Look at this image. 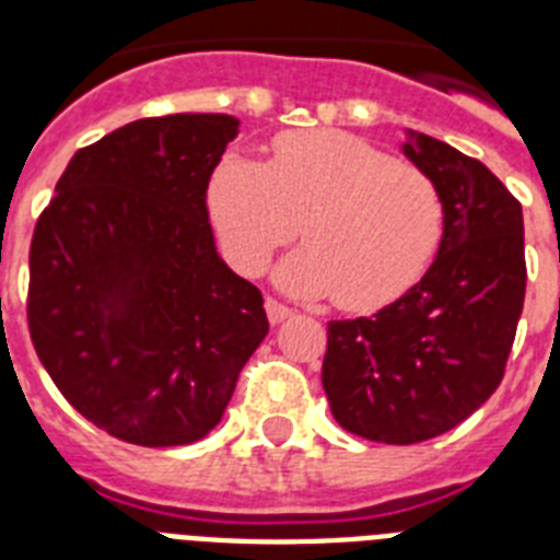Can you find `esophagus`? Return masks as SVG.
<instances>
[{
    "label": "esophagus",
    "instance_id": "obj_1",
    "mask_svg": "<svg viewBox=\"0 0 560 560\" xmlns=\"http://www.w3.org/2000/svg\"><path fill=\"white\" fill-rule=\"evenodd\" d=\"M264 307H267V316H270L272 325L284 323V319L290 316V307L281 305V302H276V299H267V302H264Z\"/></svg>",
    "mask_w": 560,
    "mask_h": 560
}]
</instances>
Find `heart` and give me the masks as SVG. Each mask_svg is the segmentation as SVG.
Listing matches in <instances>:
<instances>
[{"mask_svg":"<svg viewBox=\"0 0 560 560\" xmlns=\"http://www.w3.org/2000/svg\"><path fill=\"white\" fill-rule=\"evenodd\" d=\"M211 226L235 270L255 276L293 241L276 279L293 296L374 311L407 293L439 249L444 202L424 171L342 130L279 136L261 165L226 153L206 188Z\"/></svg>","mask_w":560,"mask_h":560,"instance_id":"b5f03b06","label":"heart"}]
</instances>
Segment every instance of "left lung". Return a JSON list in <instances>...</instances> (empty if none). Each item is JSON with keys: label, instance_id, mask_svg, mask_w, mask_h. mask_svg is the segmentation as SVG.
I'll return each mask as SVG.
<instances>
[{"label": "left lung", "instance_id": "1", "mask_svg": "<svg viewBox=\"0 0 560 560\" xmlns=\"http://www.w3.org/2000/svg\"><path fill=\"white\" fill-rule=\"evenodd\" d=\"M400 151L439 186L430 270L374 316L328 323L323 386L337 424L383 444L447 433L503 381L526 296L523 209L479 160L407 130Z\"/></svg>", "mask_w": 560, "mask_h": 560}]
</instances>
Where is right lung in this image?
I'll return each instance as SVG.
<instances>
[{"label":"right lung","mask_w":560,"mask_h":560,"mask_svg":"<svg viewBox=\"0 0 560 560\" xmlns=\"http://www.w3.org/2000/svg\"><path fill=\"white\" fill-rule=\"evenodd\" d=\"M235 116L139 118L81 148L31 237L28 331L63 398L109 435H209L270 331L218 255L206 188Z\"/></svg>","instance_id":"add662e5"}]
</instances>
